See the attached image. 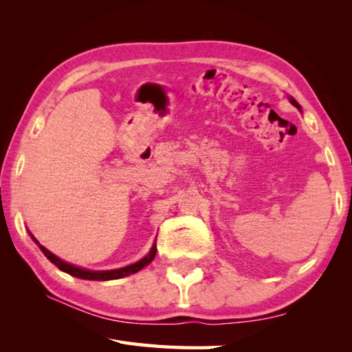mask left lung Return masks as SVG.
Segmentation results:
<instances>
[{
	"label": "left lung",
	"mask_w": 352,
	"mask_h": 352,
	"mask_svg": "<svg viewBox=\"0 0 352 352\" xmlns=\"http://www.w3.org/2000/svg\"><path fill=\"white\" fill-rule=\"evenodd\" d=\"M289 101H290V104H294V106L301 111V106H300V104H298V101L294 98V96H289Z\"/></svg>",
	"instance_id": "left-lung-1"
}]
</instances>
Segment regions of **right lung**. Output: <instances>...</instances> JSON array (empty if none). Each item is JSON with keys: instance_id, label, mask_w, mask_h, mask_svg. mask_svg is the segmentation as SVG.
<instances>
[{"instance_id": "obj_1", "label": "right lung", "mask_w": 352, "mask_h": 352, "mask_svg": "<svg viewBox=\"0 0 352 352\" xmlns=\"http://www.w3.org/2000/svg\"><path fill=\"white\" fill-rule=\"evenodd\" d=\"M28 234L32 236L33 241L39 245L41 251L45 254V257H47L52 265H56L60 271L69 274L72 276H77V278L81 280H94V281H109V280H118V278H124L126 275H131V274H136L139 272L140 269H144L145 266H148L155 257V252H157V246H155V241L151 246V250L146 254L144 258H140L136 263H131L129 266H124V267H119V269H110V271H92V269H85L81 266H76L72 263H68V261H65L62 258H58L56 254H52L51 251H48L45 246H42L39 242H37V239L30 233Z\"/></svg>"}]
</instances>
